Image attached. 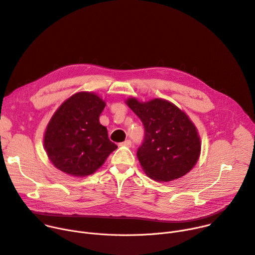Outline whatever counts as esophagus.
I'll return each mask as SVG.
<instances>
[{"mask_svg":"<svg viewBox=\"0 0 255 255\" xmlns=\"http://www.w3.org/2000/svg\"><path fill=\"white\" fill-rule=\"evenodd\" d=\"M121 145H122V146H126V147H131L132 143H131V141H130V140H126L125 142L121 143Z\"/></svg>","mask_w":255,"mask_h":255,"instance_id":"34e87169","label":"esophagus"}]
</instances>
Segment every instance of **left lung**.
<instances>
[{
  "label": "left lung",
  "instance_id": "left-lung-1",
  "mask_svg": "<svg viewBox=\"0 0 255 255\" xmlns=\"http://www.w3.org/2000/svg\"><path fill=\"white\" fill-rule=\"evenodd\" d=\"M127 103L144 126V140L136 156L148 177L169 182L189 172L199 158L201 145L188 116L161 99L140 103L131 98Z\"/></svg>",
  "mask_w": 255,
  "mask_h": 255
}]
</instances>
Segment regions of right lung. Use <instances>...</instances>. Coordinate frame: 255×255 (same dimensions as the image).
Wrapping results in <instances>:
<instances>
[{"mask_svg": "<svg viewBox=\"0 0 255 255\" xmlns=\"http://www.w3.org/2000/svg\"><path fill=\"white\" fill-rule=\"evenodd\" d=\"M104 107L97 95L83 92L71 96L53 115L44 145L58 169L85 177L99 168L117 148L99 122Z\"/></svg>", "mask_w": 255, "mask_h": 255, "instance_id": "add662e5", "label": "right lung"}]
</instances>
